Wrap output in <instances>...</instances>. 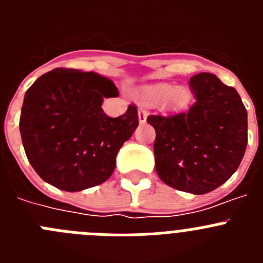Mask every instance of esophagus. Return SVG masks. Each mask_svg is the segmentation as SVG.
<instances>
[{
	"instance_id": "esophagus-1",
	"label": "esophagus",
	"mask_w": 263,
	"mask_h": 263,
	"mask_svg": "<svg viewBox=\"0 0 263 263\" xmlns=\"http://www.w3.org/2000/svg\"><path fill=\"white\" fill-rule=\"evenodd\" d=\"M146 118H147V111H146L143 108H139L138 109V120H139V122H141V124L146 122Z\"/></svg>"
}]
</instances>
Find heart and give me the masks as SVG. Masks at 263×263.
I'll list each match as a JSON object with an SVG mask.
<instances>
[{"mask_svg": "<svg viewBox=\"0 0 263 263\" xmlns=\"http://www.w3.org/2000/svg\"><path fill=\"white\" fill-rule=\"evenodd\" d=\"M146 99L160 101L167 99V103L173 106H184L190 100V93L185 88L178 87L174 89L170 84L152 85L146 89Z\"/></svg>", "mask_w": 263, "mask_h": 263, "instance_id": "heart-1", "label": "heart"}]
</instances>
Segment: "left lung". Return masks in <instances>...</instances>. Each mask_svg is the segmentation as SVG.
<instances>
[{
  "label": "left lung",
  "mask_w": 263,
  "mask_h": 263,
  "mask_svg": "<svg viewBox=\"0 0 263 263\" xmlns=\"http://www.w3.org/2000/svg\"><path fill=\"white\" fill-rule=\"evenodd\" d=\"M196 101L176 115H152L155 170L164 184L195 195L211 192L240 166L248 145V111L240 95L213 73L190 79Z\"/></svg>",
  "instance_id": "8db88e82"
}]
</instances>
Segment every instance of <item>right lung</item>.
Listing matches in <instances>:
<instances>
[{
	"mask_svg": "<svg viewBox=\"0 0 263 263\" xmlns=\"http://www.w3.org/2000/svg\"><path fill=\"white\" fill-rule=\"evenodd\" d=\"M116 96L111 80L72 68L52 69L26 90L21 137L30 164L45 182L76 192L110 178L118 150L138 126L134 104L120 117L104 113V97Z\"/></svg>",
	"mask_w": 263,
	"mask_h": 263,
	"instance_id": "add662e5",
	"label": "right lung"
}]
</instances>
